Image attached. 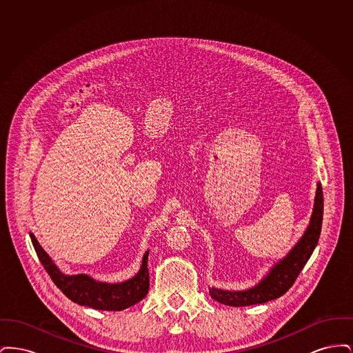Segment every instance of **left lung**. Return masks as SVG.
Segmentation results:
<instances>
[{
	"label": "left lung",
	"instance_id": "1",
	"mask_svg": "<svg viewBox=\"0 0 353 353\" xmlns=\"http://www.w3.org/2000/svg\"><path fill=\"white\" fill-rule=\"evenodd\" d=\"M321 222H323V190H321V184L318 183L310 223L301 236V239L296 242V245L288 252V254L282 259H279L270 269L269 272L261 279L259 283L252 285L248 290H241V291H230V290H221L216 287H210L209 288L210 296L217 302L222 303L225 305H232V307L262 304L282 296L288 291V288L294 285L295 279L301 274L304 265L307 263L311 254L315 250L319 241L320 232H321Z\"/></svg>",
	"mask_w": 353,
	"mask_h": 353
}]
</instances>
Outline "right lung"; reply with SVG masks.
Returning <instances> with one entry per match:
<instances>
[{"label": "right lung", "mask_w": 353, "mask_h": 353, "mask_svg": "<svg viewBox=\"0 0 353 353\" xmlns=\"http://www.w3.org/2000/svg\"><path fill=\"white\" fill-rule=\"evenodd\" d=\"M30 238L35 252L52 282L74 303L103 311H121L140 302L148 294L150 274L147 263L150 250L143 255L141 266L134 276L124 282L107 283L87 274L68 275L62 272L49 254L42 249L33 233H30Z\"/></svg>", "instance_id": "add662e5"}]
</instances>
